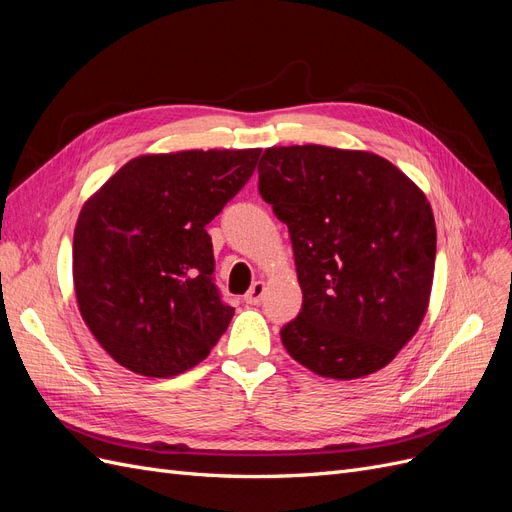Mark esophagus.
Wrapping results in <instances>:
<instances>
[{"instance_id":"34e87169","label":"esophagus","mask_w":512,"mask_h":512,"mask_svg":"<svg viewBox=\"0 0 512 512\" xmlns=\"http://www.w3.org/2000/svg\"><path fill=\"white\" fill-rule=\"evenodd\" d=\"M265 288H267V284H265V282H262V280H256V282L252 284V288L245 292L243 301H245L247 305H258V303L262 301V294H265Z\"/></svg>"}]
</instances>
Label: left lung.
<instances>
[{"label": "left lung", "mask_w": 512, "mask_h": 512, "mask_svg": "<svg viewBox=\"0 0 512 512\" xmlns=\"http://www.w3.org/2000/svg\"><path fill=\"white\" fill-rule=\"evenodd\" d=\"M258 192L288 226L303 290L282 329L294 361L354 380L389 365L429 307L436 220L427 196L371 151L265 149Z\"/></svg>", "instance_id": "8db88e82"}]
</instances>
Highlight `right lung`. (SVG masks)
Masks as SVG:
<instances>
[{"instance_id": "obj_1", "label": "right lung", "mask_w": 512, "mask_h": 512, "mask_svg": "<svg viewBox=\"0 0 512 512\" xmlns=\"http://www.w3.org/2000/svg\"><path fill=\"white\" fill-rule=\"evenodd\" d=\"M260 151L147 153L87 198L72 243L76 303L121 367L179 376L228 329L235 309L213 284L207 224L252 177Z\"/></svg>"}]
</instances>
